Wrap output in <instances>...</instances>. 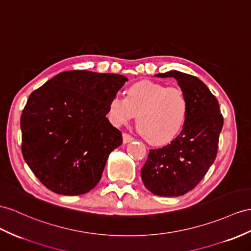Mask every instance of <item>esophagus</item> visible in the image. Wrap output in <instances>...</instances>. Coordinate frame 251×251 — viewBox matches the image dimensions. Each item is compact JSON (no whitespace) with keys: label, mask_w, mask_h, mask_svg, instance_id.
Wrapping results in <instances>:
<instances>
[{"label":"esophagus","mask_w":251,"mask_h":251,"mask_svg":"<svg viewBox=\"0 0 251 251\" xmlns=\"http://www.w3.org/2000/svg\"><path fill=\"white\" fill-rule=\"evenodd\" d=\"M132 140H133V138L130 136V134H128V133H124L123 134V143L124 144H127V143L131 142Z\"/></svg>","instance_id":"34e87169"}]
</instances>
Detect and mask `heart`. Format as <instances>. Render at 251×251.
<instances>
[{"mask_svg": "<svg viewBox=\"0 0 251 251\" xmlns=\"http://www.w3.org/2000/svg\"><path fill=\"white\" fill-rule=\"evenodd\" d=\"M189 112L190 100L181 88L151 80L133 83L127 89L126 99L117 94L108 102V117L114 125L138 117V130L155 146L175 140L185 126Z\"/></svg>", "mask_w": 251, "mask_h": 251, "instance_id": "1", "label": "heart"}]
</instances>
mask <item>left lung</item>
I'll list each match as a JSON object with an SVG mask.
<instances>
[{
  "label": "left lung",
  "mask_w": 251,
  "mask_h": 251,
  "mask_svg": "<svg viewBox=\"0 0 251 251\" xmlns=\"http://www.w3.org/2000/svg\"><path fill=\"white\" fill-rule=\"evenodd\" d=\"M155 76L174 77L189 98L190 112L171 144L150 151L141 178L152 194L177 197L194 189L214 162L224 119L216 98L197 77L179 71Z\"/></svg>",
  "instance_id": "8db88e82"
}]
</instances>
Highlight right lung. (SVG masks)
<instances>
[{
	"mask_svg": "<svg viewBox=\"0 0 251 251\" xmlns=\"http://www.w3.org/2000/svg\"><path fill=\"white\" fill-rule=\"evenodd\" d=\"M127 77L67 71L29 95L21 115L22 155L42 184L61 195H81L101 178L123 138L106 118L108 102Z\"/></svg>",
	"mask_w": 251,
	"mask_h": 251,
	"instance_id": "right-lung-1",
	"label": "right lung"
}]
</instances>
